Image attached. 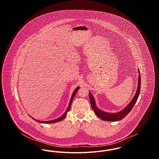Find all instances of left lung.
<instances>
[{"instance_id":"1","label":"left lung","mask_w":159,"mask_h":159,"mask_svg":"<svg viewBox=\"0 0 159 159\" xmlns=\"http://www.w3.org/2000/svg\"><path fill=\"white\" fill-rule=\"evenodd\" d=\"M138 73H139V76H138V88L136 90V93L135 96L134 97L132 101L129 102L128 106H126L123 110L121 111L118 112V113H107L105 111H103L101 110L98 109L95 104V101L93 97L91 94V92H89V99L91 101V107L92 110H93L94 113L95 114L101 119L103 120L108 121H119L123 119L126 116H127L128 113H130V111L132 110L135 104L136 101L138 98L139 93H140V89H141V76H140V72L139 68L138 69Z\"/></svg>"}]
</instances>
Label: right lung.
Instances as JSON below:
<instances>
[{
  "label": "right lung",
  "mask_w": 159,
  "mask_h": 159,
  "mask_svg": "<svg viewBox=\"0 0 159 159\" xmlns=\"http://www.w3.org/2000/svg\"><path fill=\"white\" fill-rule=\"evenodd\" d=\"M79 88H80V87H77V88H76V89H75V91L73 92V94H72V96H71V99H70V102H69V104H68L67 109L66 110V112H65L63 114L61 117H58V118H57V119H54V120H49V121H40V120H37L36 119H34V118H33V119H34V120H36V121H38V122H39V123H46V124H48V123H57V122H58V121L62 120L63 119H64L66 118V116H67V114L68 113V111L70 110V108H71V103H72V101H73V99L74 98L75 96L76 95L77 92L78 90L79 89Z\"/></svg>",
  "instance_id": "add662e5"
}]
</instances>
